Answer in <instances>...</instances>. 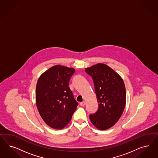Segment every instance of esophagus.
Masks as SVG:
<instances>
[{"mask_svg": "<svg viewBox=\"0 0 158 158\" xmlns=\"http://www.w3.org/2000/svg\"><path fill=\"white\" fill-rule=\"evenodd\" d=\"M80 105H81V106H85V102H82L80 103Z\"/></svg>", "mask_w": 158, "mask_h": 158, "instance_id": "obj_1", "label": "esophagus"}]
</instances>
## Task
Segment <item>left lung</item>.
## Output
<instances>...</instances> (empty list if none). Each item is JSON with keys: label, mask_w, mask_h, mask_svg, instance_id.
Here are the masks:
<instances>
[{"label": "left lung", "mask_w": 158, "mask_h": 158, "mask_svg": "<svg viewBox=\"0 0 158 158\" xmlns=\"http://www.w3.org/2000/svg\"><path fill=\"white\" fill-rule=\"evenodd\" d=\"M92 78L98 102V109L89 115L92 123L104 130L115 124L122 115L126 102L124 83L121 77L110 67L98 63L85 69Z\"/></svg>", "instance_id": "8db88e82"}]
</instances>
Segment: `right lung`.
Here are the masks:
<instances>
[{"instance_id":"1","label":"right lung","mask_w":158,"mask_h":158,"mask_svg":"<svg viewBox=\"0 0 158 158\" xmlns=\"http://www.w3.org/2000/svg\"><path fill=\"white\" fill-rule=\"evenodd\" d=\"M75 70L61 65L52 67L39 78L36 103L44 121L51 127L62 129L71 121L78 102L69 87Z\"/></svg>"}]
</instances>
